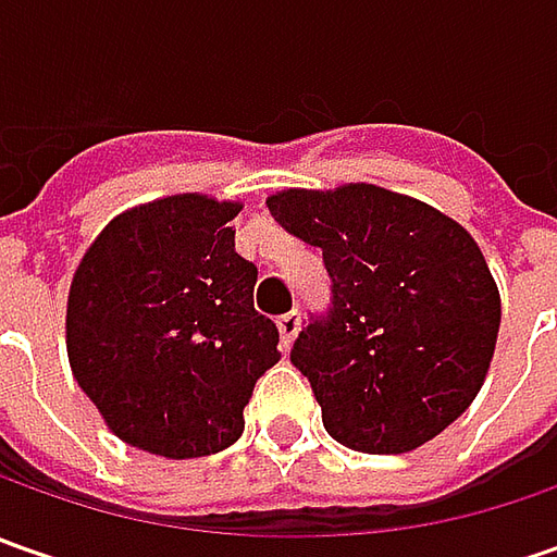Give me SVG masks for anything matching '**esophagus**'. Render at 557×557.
Here are the masks:
<instances>
[{
	"mask_svg": "<svg viewBox=\"0 0 557 557\" xmlns=\"http://www.w3.org/2000/svg\"><path fill=\"white\" fill-rule=\"evenodd\" d=\"M300 332V312L290 310L285 315H278V334H282V347H290L294 337Z\"/></svg>",
	"mask_w": 557,
	"mask_h": 557,
	"instance_id": "esophagus-1",
	"label": "esophagus"
}]
</instances>
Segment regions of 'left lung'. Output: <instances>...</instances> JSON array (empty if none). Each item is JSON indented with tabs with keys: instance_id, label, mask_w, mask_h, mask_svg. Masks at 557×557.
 <instances>
[{
	"instance_id": "obj_1",
	"label": "left lung",
	"mask_w": 557,
	"mask_h": 557,
	"mask_svg": "<svg viewBox=\"0 0 557 557\" xmlns=\"http://www.w3.org/2000/svg\"><path fill=\"white\" fill-rule=\"evenodd\" d=\"M267 207L332 275V307L290 350L325 431L372 456L446 431L481 391L503 322L478 242L434 207L366 183L288 188Z\"/></svg>"
}]
</instances>
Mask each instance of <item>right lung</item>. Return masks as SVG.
I'll use <instances>...</instances> for the list:
<instances>
[{"label": "right lung", "mask_w": 557, "mask_h": 557, "mask_svg": "<svg viewBox=\"0 0 557 557\" xmlns=\"http://www.w3.org/2000/svg\"><path fill=\"white\" fill-rule=\"evenodd\" d=\"M242 203L173 195L114 216L67 294L76 384L123 443L198 459L245 431L278 329L253 310L257 267L235 253Z\"/></svg>", "instance_id": "obj_1"}]
</instances>
